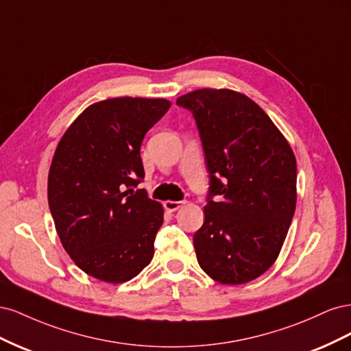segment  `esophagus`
<instances>
[{"mask_svg":"<svg viewBox=\"0 0 351 351\" xmlns=\"http://www.w3.org/2000/svg\"><path fill=\"white\" fill-rule=\"evenodd\" d=\"M164 206L168 212H176L177 209H180L183 206V202H178V200H165L164 202Z\"/></svg>","mask_w":351,"mask_h":351,"instance_id":"esophagus-1","label":"esophagus"}]
</instances>
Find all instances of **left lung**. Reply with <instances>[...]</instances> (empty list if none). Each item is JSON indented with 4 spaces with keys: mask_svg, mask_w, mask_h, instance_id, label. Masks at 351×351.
Returning a JSON list of instances; mask_svg holds the SVG:
<instances>
[{
    "mask_svg": "<svg viewBox=\"0 0 351 351\" xmlns=\"http://www.w3.org/2000/svg\"><path fill=\"white\" fill-rule=\"evenodd\" d=\"M177 105L195 117L210 177L205 222L193 236L197 262L221 284L249 282L277 261L291 224L293 149L267 112L240 92L197 89Z\"/></svg>",
    "mask_w": 351,
    "mask_h": 351,
    "instance_id": "obj_1",
    "label": "left lung"
}]
</instances>
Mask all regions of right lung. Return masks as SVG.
Masks as SVG:
<instances>
[{"instance_id": "right-lung-1", "label": "right lung", "mask_w": 351, "mask_h": 351, "mask_svg": "<svg viewBox=\"0 0 351 351\" xmlns=\"http://www.w3.org/2000/svg\"><path fill=\"white\" fill-rule=\"evenodd\" d=\"M169 107L162 98L95 102L58 142L48 174L51 215L62 247L93 278L125 282L154 258L164 209L133 187L145 177L143 137Z\"/></svg>"}]
</instances>
